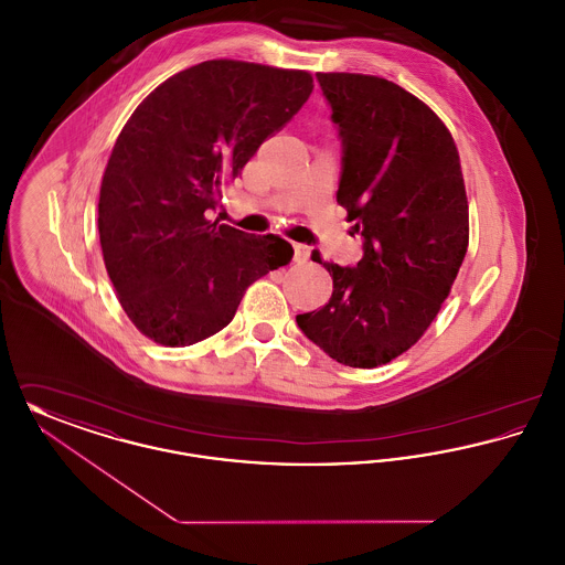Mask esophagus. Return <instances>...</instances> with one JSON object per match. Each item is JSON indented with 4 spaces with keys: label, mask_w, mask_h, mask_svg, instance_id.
Returning a JSON list of instances; mask_svg holds the SVG:
<instances>
[{
    "label": "esophagus",
    "mask_w": 565,
    "mask_h": 565,
    "mask_svg": "<svg viewBox=\"0 0 565 565\" xmlns=\"http://www.w3.org/2000/svg\"><path fill=\"white\" fill-rule=\"evenodd\" d=\"M311 256V249L302 243H295V263H307Z\"/></svg>",
    "instance_id": "obj_1"
}]
</instances>
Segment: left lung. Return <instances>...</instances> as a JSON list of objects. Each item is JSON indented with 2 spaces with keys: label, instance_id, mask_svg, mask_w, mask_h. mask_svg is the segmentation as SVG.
<instances>
[{
  "label": "left lung",
  "instance_id": "left-lung-1",
  "mask_svg": "<svg viewBox=\"0 0 565 565\" xmlns=\"http://www.w3.org/2000/svg\"><path fill=\"white\" fill-rule=\"evenodd\" d=\"M343 141L337 201L364 237L358 267L313 260L332 277L298 328L332 360L375 369L411 350L451 292L468 249V199L456 141L403 86L318 74Z\"/></svg>",
  "mask_w": 565,
  "mask_h": 565
}]
</instances>
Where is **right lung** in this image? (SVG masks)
<instances>
[{
	"label": "right lung",
	"instance_id": "add662e5",
	"mask_svg": "<svg viewBox=\"0 0 565 565\" xmlns=\"http://www.w3.org/2000/svg\"><path fill=\"white\" fill-rule=\"evenodd\" d=\"M311 90L302 70L214 58L167 78L127 120L102 180L99 242L125 313L154 343L212 337L247 286L292 260L286 239L207 212Z\"/></svg>",
	"mask_w": 565,
	"mask_h": 565
}]
</instances>
